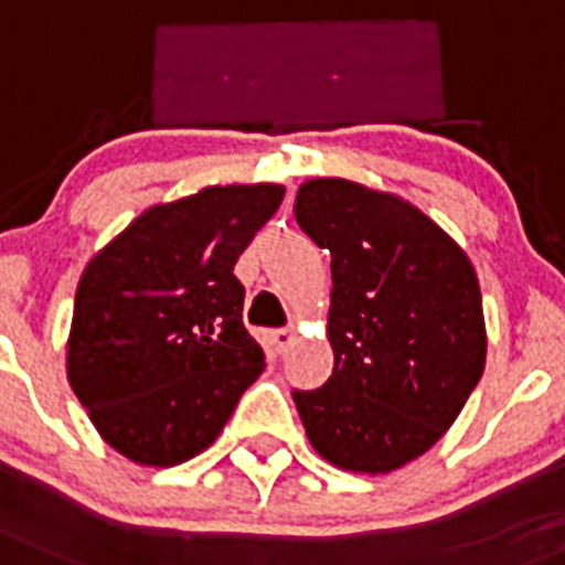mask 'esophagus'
<instances>
[{
	"mask_svg": "<svg viewBox=\"0 0 565 565\" xmlns=\"http://www.w3.org/2000/svg\"><path fill=\"white\" fill-rule=\"evenodd\" d=\"M292 339H296V333H292L290 328L267 330V342L275 348V351H278V354H284V351H287V345H290Z\"/></svg>",
	"mask_w": 565,
	"mask_h": 565,
	"instance_id": "34e87169",
	"label": "esophagus"
}]
</instances>
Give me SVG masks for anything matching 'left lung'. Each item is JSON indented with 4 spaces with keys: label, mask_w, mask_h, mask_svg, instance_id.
<instances>
[{
    "label": "left lung",
    "mask_w": 565,
    "mask_h": 565,
    "mask_svg": "<svg viewBox=\"0 0 565 565\" xmlns=\"http://www.w3.org/2000/svg\"><path fill=\"white\" fill-rule=\"evenodd\" d=\"M292 211L333 273V374L292 392L307 438L342 470H397L479 386L488 339L473 264L415 205L348 179H310Z\"/></svg>",
    "instance_id": "8db88e82"
}]
</instances>
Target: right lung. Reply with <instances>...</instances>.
<instances>
[{
    "label": "right lung",
    "instance_id": "add662e5",
    "mask_svg": "<svg viewBox=\"0 0 565 565\" xmlns=\"http://www.w3.org/2000/svg\"><path fill=\"white\" fill-rule=\"evenodd\" d=\"M281 185L203 188L153 205L86 264L68 383L104 441L136 465L203 452L264 371L235 264Z\"/></svg>",
    "mask_w": 565,
    "mask_h": 565
}]
</instances>
